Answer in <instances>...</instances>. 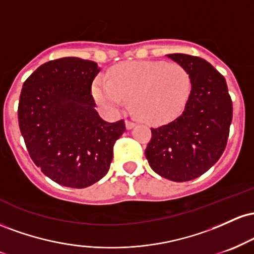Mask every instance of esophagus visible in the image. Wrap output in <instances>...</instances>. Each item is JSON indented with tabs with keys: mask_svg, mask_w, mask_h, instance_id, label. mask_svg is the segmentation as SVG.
<instances>
[{
	"mask_svg": "<svg viewBox=\"0 0 254 254\" xmlns=\"http://www.w3.org/2000/svg\"><path fill=\"white\" fill-rule=\"evenodd\" d=\"M135 125H136V124L133 123V122H131V121H127V122H125V127H127V130H131L133 127H135Z\"/></svg>",
	"mask_w": 254,
	"mask_h": 254,
	"instance_id": "obj_1",
	"label": "esophagus"
}]
</instances>
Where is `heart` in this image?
<instances>
[{
    "mask_svg": "<svg viewBox=\"0 0 254 254\" xmlns=\"http://www.w3.org/2000/svg\"><path fill=\"white\" fill-rule=\"evenodd\" d=\"M192 90L185 68L162 61H137L116 65L109 80L98 77L93 97L110 111H119L131 99L133 115L148 124H162L182 115Z\"/></svg>",
    "mask_w": 254,
    "mask_h": 254,
    "instance_id": "1",
    "label": "heart"
}]
</instances>
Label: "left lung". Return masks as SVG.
<instances>
[{"label": "left lung", "instance_id": "obj_1", "mask_svg": "<svg viewBox=\"0 0 254 254\" xmlns=\"http://www.w3.org/2000/svg\"><path fill=\"white\" fill-rule=\"evenodd\" d=\"M167 57L190 74L191 95L179 117L151 129L145 157L159 176L182 183L202 176L222 155L233 105L226 78L210 63L185 54Z\"/></svg>", "mask_w": 254, "mask_h": 254}]
</instances>
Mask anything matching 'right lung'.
<instances>
[{
	"instance_id": "1",
	"label": "right lung",
	"mask_w": 254,
	"mask_h": 254,
	"mask_svg": "<svg viewBox=\"0 0 254 254\" xmlns=\"http://www.w3.org/2000/svg\"><path fill=\"white\" fill-rule=\"evenodd\" d=\"M93 61L64 57L42 64L24 82L17 118L31 159L62 186L83 189L106 176L124 121L107 123L95 110Z\"/></svg>"
}]
</instances>
